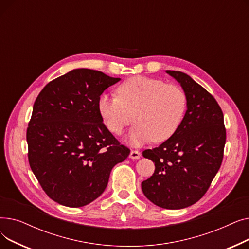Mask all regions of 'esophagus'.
Returning <instances> with one entry per match:
<instances>
[{"instance_id": "1", "label": "esophagus", "mask_w": 249, "mask_h": 249, "mask_svg": "<svg viewBox=\"0 0 249 249\" xmlns=\"http://www.w3.org/2000/svg\"><path fill=\"white\" fill-rule=\"evenodd\" d=\"M141 156V153L138 150H131L129 154V158L131 160H139Z\"/></svg>"}]
</instances>
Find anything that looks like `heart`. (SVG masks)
<instances>
[{
  "instance_id": "obj_1",
  "label": "heart",
  "mask_w": 249,
  "mask_h": 249,
  "mask_svg": "<svg viewBox=\"0 0 249 249\" xmlns=\"http://www.w3.org/2000/svg\"><path fill=\"white\" fill-rule=\"evenodd\" d=\"M118 97L102 95L98 110L102 120L114 134H121L133 121L128 142L139 146L153 139L162 142L179 127L187 109L184 89L147 76H134L117 89Z\"/></svg>"
}]
</instances>
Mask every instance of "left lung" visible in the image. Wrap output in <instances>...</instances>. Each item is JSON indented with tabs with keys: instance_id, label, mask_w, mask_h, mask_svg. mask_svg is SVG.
Masks as SVG:
<instances>
[{
	"instance_id": "1",
	"label": "left lung",
	"mask_w": 249,
	"mask_h": 249,
	"mask_svg": "<svg viewBox=\"0 0 249 249\" xmlns=\"http://www.w3.org/2000/svg\"><path fill=\"white\" fill-rule=\"evenodd\" d=\"M187 96V111L176 133L159 147L142 152L155 165L141 182L154 205L178 210L197 203L208 191L223 160L224 116L215 98L181 71H166Z\"/></svg>"
}]
</instances>
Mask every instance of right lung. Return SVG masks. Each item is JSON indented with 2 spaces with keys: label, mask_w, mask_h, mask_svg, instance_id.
I'll return each instance as SVG.
<instances>
[{
  "label": "right lung",
  "mask_w": 249,
  "mask_h": 249,
  "mask_svg": "<svg viewBox=\"0 0 249 249\" xmlns=\"http://www.w3.org/2000/svg\"><path fill=\"white\" fill-rule=\"evenodd\" d=\"M121 80L76 69L48 83L35 100L27 128L28 160L43 191L56 203L77 208L106 189L112 168L129 148L103 123L98 101Z\"/></svg>",
  "instance_id": "obj_1"
}]
</instances>
